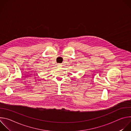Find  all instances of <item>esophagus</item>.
Returning a JSON list of instances; mask_svg holds the SVG:
<instances>
[{
  "mask_svg": "<svg viewBox=\"0 0 131 131\" xmlns=\"http://www.w3.org/2000/svg\"><path fill=\"white\" fill-rule=\"evenodd\" d=\"M62 65L61 64H58V67H59V68H60V67H62Z\"/></svg>",
  "mask_w": 131,
  "mask_h": 131,
  "instance_id": "1",
  "label": "esophagus"
}]
</instances>
